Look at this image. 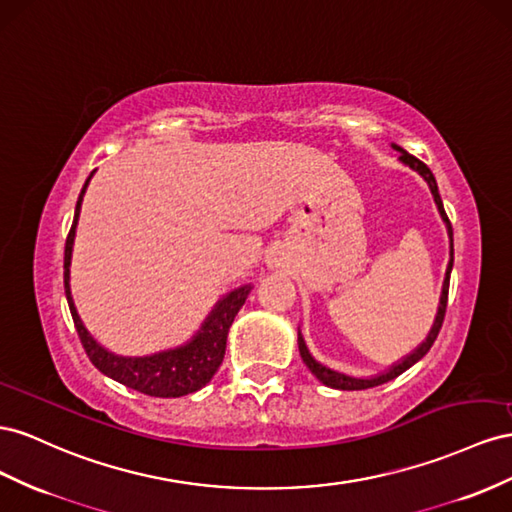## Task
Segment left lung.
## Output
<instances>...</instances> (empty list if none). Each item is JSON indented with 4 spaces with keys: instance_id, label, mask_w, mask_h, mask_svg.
I'll return each mask as SVG.
<instances>
[{
    "instance_id": "obj_1",
    "label": "left lung",
    "mask_w": 512,
    "mask_h": 512,
    "mask_svg": "<svg viewBox=\"0 0 512 512\" xmlns=\"http://www.w3.org/2000/svg\"><path fill=\"white\" fill-rule=\"evenodd\" d=\"M392 148L401 152L399 160H401L403 165H407L410 169L418 171V173L422 175V178H425V182H427L429 188H431V195H433V199H435V206H437V210H440L442 221L446 223V229H448V238H450V261H448L446 276H444V287H442V296H440V306H437V315H435L433 326H431V330H429V334H427V339L422 341L410 356H405V358L399 360L397 364H392V367H390L388 371L379 373V375H373V377H352V375H345V373H339V371H332V369L324 367V364H319V362L309 354V349H306V343H304V339H302V334L298 332V349H300V356H302L306 367H309V371L319 379L321 384H326V386H330V388H337V390H364V388H373V386H379V384H386V382H390V379L399 377L403 371L410 369L412 364H416L422 356H425V354L429 352L431 345H433L435 339H437V334H440L442 324H444L446 304H448L450 270H452V261H455V246H452V225H450L448 216H446V212H444V203H442L440 191H437V182H435V178H433L431 169H429L425 163H422V160H418L416 156H412V154H407L405 150H401L399 145L392 143Z\"/></svg>"
}]
</instances>
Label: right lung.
Here are the masks:
<instances>
[{
    "mask_svg": "<svg viewBox=\"0 0 512 512\" xmlns=\"http://www.w3.org/2000/svg\"><path fill=\"white\" fill-rule=\"evenodd\" d=\"M90 178L85 180L81 188V195L75 208V221H72V227L66 238V248H64L66 300H68L70 315H72V321H75V328L79 332V339L87 358L92 360V364L100 373H105L107 377L115 379V382H120L137 392L150 394V397H165V399L184 397V394H191L203 388L214 377L218 367H221V362L225 358V347H227V332L253 287L242 285L238 289L229 291L223 300H218L208 319L203 321L201 330L182 347L167 349V352H158V354L141 356V358L115 356L107 352V349L98 345L92 334L85 330L70 294L72 242H75V229H77L79 212H81V201H83L87 184H90Z\"/></svg>",
    "mask_w": 512,
    "mask_h": 512,
    "instance_id": "1",
    "label": "right lung"
}]
</instances>
